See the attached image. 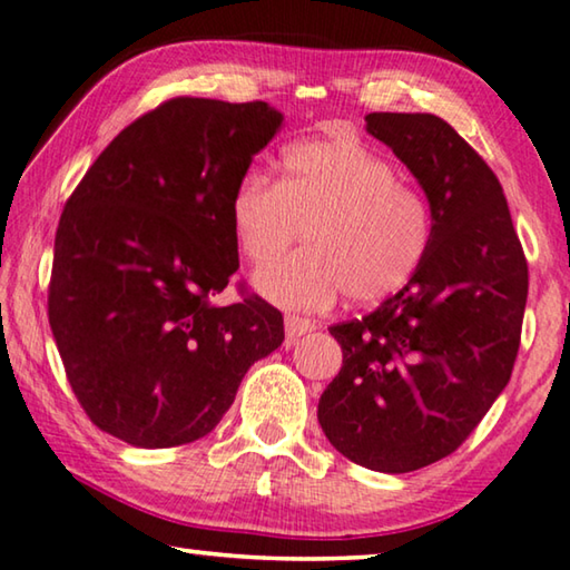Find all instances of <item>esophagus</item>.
Wrapping results in <instances>:
<instances>
[{
	"mask_svg": "<svg viewBox=\"0 0 570 570\" xmlns=\"http://www.w3.org/2000/svg\"><path fill=\"white\" fill-rule=\"evenodd\" d=\"M284 330H286V343L292 345L294 340L307 335L314 330V322L309 317H299V314H286L284 317Z\"/></svg>",
	"mask_w": 570,
	"mask_h": 570,
	"instance_id": "obj_1",
	"label": "esophagus"
}]
</instances>
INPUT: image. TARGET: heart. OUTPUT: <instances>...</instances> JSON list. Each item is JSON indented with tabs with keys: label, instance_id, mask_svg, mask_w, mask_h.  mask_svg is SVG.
<instances>
[{
	"label": "heart",
	"instance_id": "b5f03b06",
	"mask_svg": "<svg viewBox=\"0 0 570 570\" xmlns=\"http://www.w3.org/2000/svg\"><path fill=\"white\" fill-rule=\"evenodd\" d=\"M230 223L237 248L256 266L308 227L307 249L267 262L253 278L263 299L286 309H322L340 294L353 304L389 299L417 276L435 233L428 197L353 135L284 150L282 181L258 168L245 171Z\"/></svg>",
	"mask_w": 570,
	"mask_h": 570
}]
</instances>
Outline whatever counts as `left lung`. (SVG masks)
Listing matches in <instances>:
<instances>
[{
	"mask_svg": "<svg viewBox=\"0 0 570 570\" xmlns=\"http://www.w3.org/2000/svg\"><path fill=\"white\" fill-rule=\"evenodd\" d=\"M366 122L428 194L435 233L402 292L330 327L343 368L322 392L317 420L347 461L406 473L461 448L504 392L528 258L497 174L445 120L373 112Z\"/></svg>",
	"mask_w": 570,
	"mask_h": 570,
	"instance_id": "1",
	"label": "left lung"
}]
</instances>
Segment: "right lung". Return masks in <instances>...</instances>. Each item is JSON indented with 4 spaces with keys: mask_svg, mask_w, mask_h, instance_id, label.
I'll return each instance as SVG.
<instances>
[{
    "mask_svg": "<svg viewBox=\"0 0 570 570\" xmlns=\"http://www.w3.org/2000/svg\"><path fill=\"white\" fill-rule=\"evenodd\" d=\"M282 120L266 101L168 99L127 125L68 197L48 322L99 430L135 448L194 443L284 343L282 312L258 294L215 304L240 266L235 184Z\"/></svg>",
    "mask_w": 570,
    "mask_h": 570,
    "instance_id": "1",
    "label": "right lung"
}]
</instances>
